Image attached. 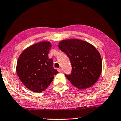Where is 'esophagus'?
Returning a JSON list of instances; mask_svg holds the SVG:
<instances>
[{
  "mask_svg": "<svg viewBox=\"0 0 121 121\" xmlns=\"http://www.w3.org/2000/svg\"><path fill=\"white\" fill-rule=\"evenodd\" d=\"M58 71L59 73H62V70L61 69H58Z\"/></svg>",
  "mask_w": 121,
  "mask_h": 121,
  "instance_id": "esophagus-1",
  "label": "esophagus"
}]
</instances>
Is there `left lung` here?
<instances>
[{
    "instance_id": "8db88e82",
    "label": "left lung",
    "mask_w": 121,
    "mask_h": 121,
    "mask_svg": "<svg viewBox=\"0 0 121 121\" xmlns=\"http://www.w3.org/2000/svg\"><path fill=\"white\" fill-rule=\"evenodd\" d=\"M59 48L70 60L72 71L65 76L74 86L84 90L97 82L102 63L99 52L93 45L82 40L69 39L61 41Z\"/></svg>"
}]
</instances>
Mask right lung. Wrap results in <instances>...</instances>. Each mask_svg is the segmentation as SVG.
I'll list each match as a JSON object with an SVG mask.
<instances>
[{
	"instance_id": "right-lung-1",
	"label": "right lung",
	"mask_w": 121,
	"mask_h": 121,
	"mask_svg": "<svg viewBox=\"0 0 121 121\" xmlns=\"http://www.w3.org/2000/svg\"><path fill=\"white\" fill-rule=\"evenodd\" d=\"M52 47L50 42H39L21 53L16 65V73L25 86L35 92H42L50 85L58 73L53 68L48 54Z\"/></svg>"
}]
</instances>
